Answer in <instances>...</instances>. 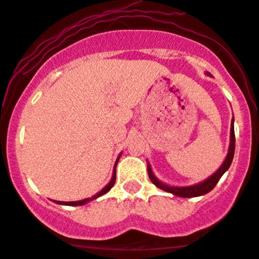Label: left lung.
<instances>
[{"label": "left lung", "mask_w": 259, "mask_h": 259, "mask_svg": "<svg viewBox=\"0 0 259 259\" xmlns=\"http://www.w3.org/2000/svg\"><path fill=\"white\" fill-rule=\"evenodd\" d=\"M208 75V73H207ZM230 145H229V150H228V154L225 157L224 162L223 164L219 167L218 170L215 171L214 174L210 175L209 178H207L206 180L201 181V183L195 184V185H190V186H171V185H167V184L162 183V181L158 180L156 178V175L153 174L152 168H151L150 163L147 162V171H148V177L152 183L156 185L158 189L163 190V191L170 192L178 197H197V196H202L206 195L209 191H212L214 189V186L218 184V181L221 178L223 177V174L228 170L229 167H230L231 162H233L234 158V152H235V133H234V117L231 119V125H230Z\"/></svg>", "instance_id": "obj_1"}]
</instances>
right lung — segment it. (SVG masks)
Returning a JSON list of instances; mask_svg holds the SVG:
<instances>
[{"label": "right lung", "instance_id": "add662e5", "mask_svg": "<svg viewBox=\"0 0 259 259\" xmlns=\"http://www.w3.org/2000/svg\"><path fill=\"white\" fill-rule=\"evenodd\" d=\"M120 156H121V153L119 154V156H118L117 160H115V164H114V168H113V175H112V179H111V181H109V183L107 184V185H106L105 187H103V189L101 190L100 192H97L96 195H94V196H92V197L85 198V200H81V201H74V202H61V201H53V202H56V203H57V204H64V206H82V204H86V203H88V202H90V201H92V200H96V198H97V197H100V196H102V195L107 194V192H108L109 190L112 189L113 185H114V183H115V168H117V163H118V160H119Z\"/></svg>", "mask_w": 259, "mask_h": 259}]
</instances>
